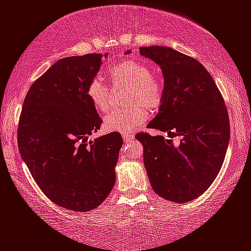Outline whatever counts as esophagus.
<instances>
[{
  "mask_svg": "<svg viewBox=\"0 0 251 251\" xmlns=\"http://www.w3.org/2000/svg\"><path fill=\"white\" fill-rule=\"evenodd\" d=\"M122 137H123V141H125L126 143H128V142H130V141L134 140L135 136L131 135V134H122Z\"/></svg>",
  "mask_w": 251,
  "mask_h": 251,
  "instance_id": "obj_1",
  "label": "esophagus"
}]
</instances>
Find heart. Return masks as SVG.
<instances>
[{
  "label": "heart",
  "instance_id": "obj_1",
  "mask_svg": "<svg viewBox=\"0 0 251 251\" xmlns=\"http://www.w3.org/2000/svg\"><path fill=\"white\" fill-rule=\"evenodd\" d=\"M109 76L115 86L129 87L128 103L131 109L113 113L103 121L108 131L130 132L140 128L162 104L164 99V81L158 74L151 73L150 67L143 61L126 59L120 61L109 71ZM87 95L93 106L100 114L110 110L109 89L101 78H94L88 85Z\"/></svg>",
  "mask_w": 251,
  "mask_h": 251
}]
</instances>
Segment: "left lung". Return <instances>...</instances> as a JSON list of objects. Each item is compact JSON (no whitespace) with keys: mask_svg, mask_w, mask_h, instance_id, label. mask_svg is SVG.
Returning a JSON list of instances; mask_svg holds the SVG:
<instances>
[{"mask_svg":"<svg viewBox=\"0 0 251 251\" xmlns=\"http://www.w3.org/2000/svg\"><path fill=\"white\" fill-rule=\"evenodd\" d=\"M130 53V50L126 51ZM164 76V99L151 129L180 136L137 134L151 187L164 199L188 202L212 185L224 163L230 129L227 108L211 74L194 58L165 46L140 48Z\"/></svg>","mask_w":251,"mask_h":251,"instance_id":"1","label":"left lung"}]
</instances>
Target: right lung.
<instances>
[{
	"instance_id": "1",
	"label": "right lung",
	"mask_w": 251,
	"mask_h": 251,
	"mask_svg": "<svg viewBox=\"0 0 251 251\" xmlns=\"http://www.w3.org/2000/svg\"><path fill=\"white\" fill-rule=\"evenodd\" d=\"M101 58L89 53L52 65L30 87L18 126V149L37 185L74 212L92 211L108 197L123 143L116 131L88 140L102 123L87 95Z\"/></svg>"
}]
</instances>
